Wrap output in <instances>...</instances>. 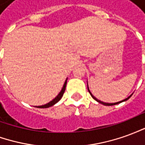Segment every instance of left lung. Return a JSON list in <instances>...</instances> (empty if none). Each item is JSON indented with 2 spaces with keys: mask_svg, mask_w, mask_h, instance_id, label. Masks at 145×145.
Instances as JSON below:
<instances>
[{
  "mask_svg": "<svg viewBox=\"0 0 145 145\" xmlns=\"http://www.w3.org/2000/svg\"><path fill=\"white\" fill-rule=\"evenodd\" d=\"M88 91H89V93H90V95H91V97L93 98L95 100H96L98 102V103H99L103 104V105H105V106H114V105H116V104L120 103H122V102H124V101H127V99H130V98H131V95H130V96L127 98V99H123V100H122V101H120V102H117V103H103V102H102V101L97 99L95 97L94 95H93L91 94V92H90V91H89V89H88Z\"/></svg>",
  "mask_w": 145,
  "mask_h": 145,
  "instance_id": "8db88e82",
  "label": "left lung"
}]
</instances>
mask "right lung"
<instances>
[{
    "mask_svg": "<svg viewBox=\"0 0 145 145\" xmlns=\"http://www.w3.org/2000/svg\"><path fill=\"white\" fill-rule=\"evenodd\" d=\"M67 78L66 79V81H65V82H64L63 88H62V89H61V91H60V93L57 95V96L54 98L53 100L50 101V103H48L45 104V105H43V106H36V107H37V108H49V107L54 106V104L57 103V102H59V101L60 100V99H61L62 96H63L64 91H65V88H66V85H67Z\"/></svg>",
    "mask_w": 145,
    "mask_h": 145,
    "instance_id": "add662e5",
    "label": "right lung"
}]
</instances>
